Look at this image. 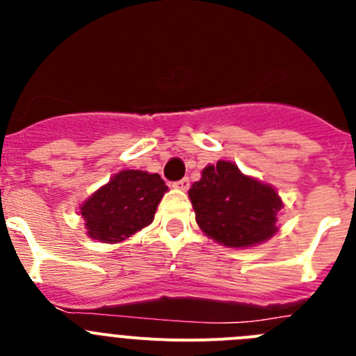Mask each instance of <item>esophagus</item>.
Returning a JSON list of instances; mask_svg holds the SVG:
<instances>
[{
    "instance_id": "obj_1",
    "label": "esophagus",
    "mask_w": 356,
    "mask_h": 356,
    "mask_svg": "<svg viewBox=\"0 0 356 356\" xmlns=\"http://www.w3.org/2000/svg\"><path fill=\"white\" fill-rule=\"evenodd\" d=\"M175 187L180 188V191H187V188L191 187V180H188V178H181L180 181H176Z\"/></svg>"
}]
</instances>
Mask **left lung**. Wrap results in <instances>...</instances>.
<instances>
[{
  "label": "left lung",
  "mask_w": 356,
  "mask_h": 356,
  "mask_svg": "<svg viewBox=\"0 0 356 356\" xmlns=\"http://www.w3.org/2000/svg\"><path fill=\"white\" fill-rule=\"evenodd\" d=\"M196 222L212 241L228 248H250L276 234L282 200L271 185L242 175L234 162L207 165L188 188Z\"/></svg>",
  "instance_id": "8db88e82"
}]
</instances>
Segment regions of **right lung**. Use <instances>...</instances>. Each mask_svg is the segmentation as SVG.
I'll return each instance as SVG.
<instances>
[{
	"instance_id": "add662e5",
	"label": "right lung",
	"mask_w": 356,
	"mask_h": 356,
	"mask_svg": "<svg viewBox=\"0 0 356 356\" xmlns=\"http://www.w3.org/2000/svg\"><path fill=\"white\" fill-rule=\"evenodd\" d=\"M165 193L168 185L156 172L134 169L118 172L80 207L87 235L108 244L131 237L153 222Z\"/></svg>"
}]
</instances>
